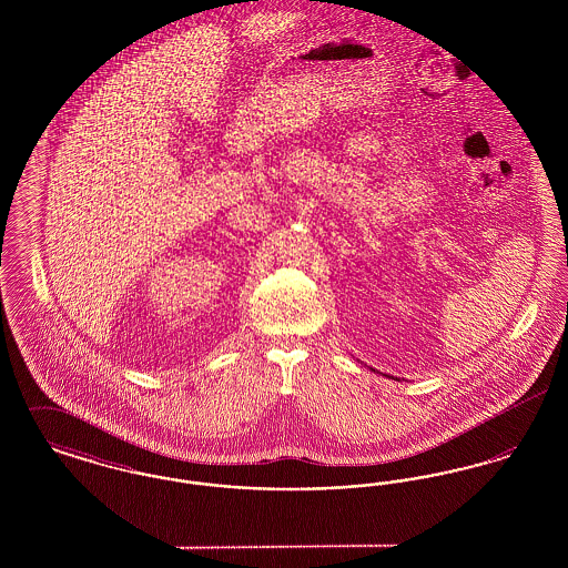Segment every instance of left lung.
<instances>
[{
	"label": "left lung",
	"mask_w": 568,
	"mask_h": 568,
	"mask_svg": "<svg viewBox=\"0 0 568 568\" xmlns=\"http://www.w3.org/2000/svg\"><path fill=\"white\" fill-rule=\"evenodd\" d=\"M371 371H375V368H371ZM387 377V375H385ZM396 381H400V378H396Z\"/></svg>",
	"instance_id": "8db88e82"
}]
</instances>
